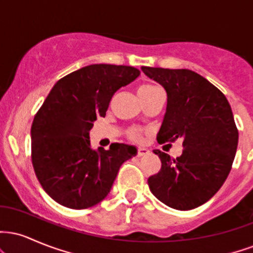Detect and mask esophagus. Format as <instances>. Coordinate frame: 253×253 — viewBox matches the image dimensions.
I'll return each instance as SVG.
<instances>
[{"mask_svg": "<svg viewBox=\"0 0 253 253\" xmlns=\"http://www.w3.org/2000/svg\"><path fill=\"white\" fill-rule=\"evenodd\" d=\"M150 151L146 149V147H138V156H145L149 155Z\"/></svg>", "mask_w": 253, "mask_h": 253, "instance_id": "34e87169", "label": "esophagus"}]
</instances>
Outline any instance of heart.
<instances>
[{
	"instance_id": "heart-1",
	"label": "heart",
	"mask_w": 253,
	"mask_h": 253,
	"mask_svg": "<svg viewBox=\"0 0 253 253\" xmlns=\"http://www.w3.org/2000/svg\"><path fill=\"white\" fill-rule=\"evenodd\" d=\"M159 89L157 88L155 85H151V84H146V85H143L140 89H139L138 91V95H141V94H150V92L155 91V90ZM127 135H128V138L130 140H134V141H140L141 138H143L144 135V130L140 129V128H129L127 130Z\"/></svg>"
}]
</instances>
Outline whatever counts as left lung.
<instances>
[{
	"instance_id": "obj_1",
	"label": "left lung",
	"mask_w": 253,
	"mask_h": 253,
	"mask_svg": "<svg viewBox=\"0 0 253 253\" xmlns=\"http://www.w3.org/2000/svg\"><path fill=\"white\" fill-rule=\"evenodd\" d=\"M141 70L168 94L157 140L182 139L184 147L177 158L153 151L162 168L147 179L150 190L171 208L194 210L215 195L232 169L238 129L231 106L215 85L188 69L143 66Z\"/></svg>"
}]
</instances>
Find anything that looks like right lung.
I'll return each mask as SVG.
<instances>
[{
  "instance_id": "obj_1",
  "label": "right lung",
  "mask_w": 253,
  "mask_h": 253,
  "mask_svg": "<svg viewBox=\"0 0 253 253\" xmlns=\"http://www.w3.org/2000/svg\"><path fill=\"white\" fill-rule=\"evenodd\" d=\"M140 75L133 66L92 64L60 78L34 117L32 164L42 189L54 201L85 210L108 195L121 164L134 146L113 143L91 150L89 130L104 117L113 95Z\"/></svg>"
}]
</instances>
